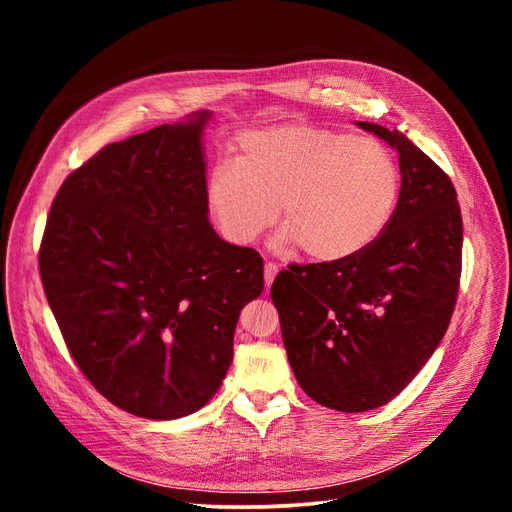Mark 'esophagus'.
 I'll use <instances>...</instances> for the list:
<instances>
[{
    "label": "esophagus",
    "instance_id": "1",
    "mask_svg": "<svg viewBox=\"0 0 512 512\" xmlns=\"http://www.w3.org/2000/svg\"><path fill=\"white\" fill-rule=\"evenodd\" d=\"M277 273H280V267H277L275 262H267V265H265V286H267V288H271V284H273Z\"/></svg>",
    "mask_w": 512,
    "mask_h": 512
}]
</instances>
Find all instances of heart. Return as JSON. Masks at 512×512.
Returning <instances> with one entry per match:
<instances>
[{
	"label": "heart",
	"instance_id": "b5f03b06",
	"mask_svg": "<svg viewBox=\"0 0 512 512\" xmlns=\"http://www.w3.org/2000/svg\"><path fill=\"white\" fill-rule=\"evenodd\" d=\"M399 192V166L376 138L284 123L241 134L237 160L211 168L205 198L230 243H254L282 207L280 245L342 262L384 235Z\"/></svg>",
	"mask_w": 512,
	"mask_h": 512
}]
</instances>
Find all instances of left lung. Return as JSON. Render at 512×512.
<instances>
[{"instance_id": "1", "label": "left lung", "mask_w": 512, "mask_h": 512, "mask_svg": "<svg viewBox=\"0 0 512 512\" xmlns=\"http://www.w3.org/2000/svg\"><path fill=\"white\" fill-rule=\"evenodd\" d=\"M399 153L401 192L384 235L342 262L294 265L271 299L294 378L320 406L367 412L399 395L451 322L463 222L444 170L406 134L356 121Z\"/></svg>"}]
</instances>
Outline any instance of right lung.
Listing matches in <instances>:
<instances>
[{"label": "right lung", "mask_w": 512, "mask_h": 512, "mask_svg": "<svg viewBox=\"0 0 512 512\" xmlns=\"http://www.w3.org/2000/svg\"><path fill=\"white\" fill-rule=\"evenodd\" d=\"M209 111L106 145L61 183L40 245L46 299L87 380L134 416L203 408L232 363L262 258L209 224Z\"/></svg>", "instance_id": "obj_1"}]
</instances>
